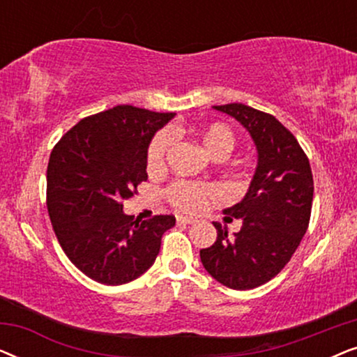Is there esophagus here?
Wrapping results in <instances>:
<instances>
[{
  "label": "esophagus",
  "instance_id": "obj_1",
  "mask_svg": "<svg viewBox=\"0 0 357 357\" xmlns=\"http://www.w3.org/2000/svg\"><path fill=\"white\" fill-rule=\"evenodd\" d=\"M177 224H193V219L178 216V218H177Z\"/></svg>",
  "mask_w": 357,
  "mask_h": 357
}]
</instances>
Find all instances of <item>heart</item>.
Segmentation results:
<instances>
[{"mask_svg": "<svg viewBox=\"0 0 357 357\" xmlns=\"http://www.w3.org/2000/svg\"><path fill=\"white\" fill-rule=\"evenodd\" d=\"M175 135L172 130L165 128L154 136L153 143L148 149V169L159 170L164 167L165 158L170 148L174 146ZM202 143L204 149L211 154V158L221 160L226 159L236 148V135L226 125H211L202 133ZM222 193L216 185L197 183L178 180L174 182L167 190L169 202L175 208L185 213H199L209 203L221 199Z\"/></svg>", "mask_w": 357, "mask_h": 357, "instance_id": "b5f03b06", "label": "heart"}]
</instances>
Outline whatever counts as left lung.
<instances>
[{"instance_id": "obj_1", "label": "left lung", "mask_w": 357, "mask_h": 357, "mask_svg": "<svg viewBox=\"0 0 357 357\" xmlns=\"http://www.w3.org/2000/svg\"><path fill=\"white\" fill-rule=\"evenodd\" d=\"M236 119L257 146L258 162L241 203L224 209L226 221L242 219L241 231L214 222L218 238L199 250L209 275L231 289H253L287 265L309 227L314 178L294 135L275 116L243 104L214 105Z\"/></svg>"}]
</instances>
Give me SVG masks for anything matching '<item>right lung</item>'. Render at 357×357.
<instances>
[{
    "instance_id": "right-lung-1",
    "label": "right lung",
    "mask_w": 357,
    "mask_h": 357,
    "mask_svg": "<svg viewBox=\"0 0 357 357\" xmlns=\"http://www.w3.org/2000/svg\"><path fill=\"white\" fill-rule=\"evenodd\" d=\"M175 114L116 105L86 116L58 141L47 167V208L73 265L91 280L119 286L148 271L170 214L138 221L123 199L148 180V148Z\"/></svg>"
}]
</instances>
